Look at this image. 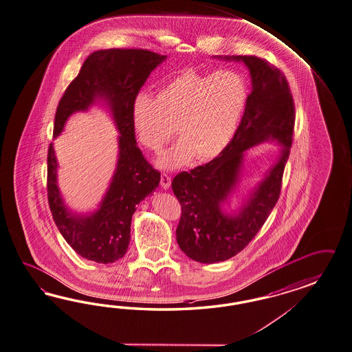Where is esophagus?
Returning a JSON list of instances; mask_svg holds the SVG:
<instances>
[{
    "label": "esophagus",
    "mask_w": 352,
    "mask_h": 352,
    "mask_svg": "<svg viewBox=\"0 0 352 352\" xmlns=\"http://www.w3.org/2000/svg\"><path fill=\"white\" fill-rule=\"evenodd\" d=\"M160 184H162V187L164 188V190H168V188L170 187L171 184L170 175H169V174H166V173H162V179H160Z\"/></svg>",
    "instance_id": "34e87169"
}]
</instances>
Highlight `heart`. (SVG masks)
I'll return each mask as SVG.
<instances>
[{"mask_svg":"<svg viewBox=\"0 0 352 352\" xmlns=\"http://www.w3.org/2000/svg\"><path fill=\"white\" fill-rule=\"evenodd\" d=\"M248 100V82L236 70H184L165 82L155 97L137 96L132 120L141 143L153 152L170 141L175 125L181 140L160 162L165 168H179L193 157L206 162L224 151Z\"/></svg>","mask_w":352,"mask_h":352,"instance_id":"b5f03b06","label":"heart"}]
</instances>
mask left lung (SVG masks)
I'll return each mask as SVG.
<instances>
[{
	"mask_svg": "<svg viewBox=\"0 0 352 352\" xmlns=\"http://www.w3.org/2000/svg\"><path fill=\"white\" fill-rule=\"evenodd\" d=\"M230 58L243 61L252 79V91L237 131L218 157L182 171L171 182L182 206L175 230L178 245L187 256L204 264L237 255L264 226L280 195L295 128V104L285 74L260 57H226ZM269 139L285 146L278 162L239 214L224 216L219 204L236 184L243 152Z\"/></svg>",
	"mask_w": 352,
	"mask_h": 352,
	"instance_id": "left-lung-1",
	"label": "left lung"
}]
</instances>
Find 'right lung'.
Returning a JSON list of instances; mask_svg holds the SVG:
<instances>
[{
    "instance_id": "right-lung-1",
    "label": "right lung",
    "mask_w": 352,
    "mask_h": 352,
    "mask_svg": "<svg viewBox=\"0 0 352 352\" xmlns=\"http://www.w3.org/2000/svg\"><path fill=\"white\" fill-rule=\"evenodd\" d=\"M165 57L141 48L96 51L87 57L57 104L55 137L70 115L86 110L96 98L109 102L122 134L111 184L100 209L88 217L74 215L65 208L57 188L52 143L48 147L47 196L52 218L70 248L87 260L110 264L125 255L137 205L160 183V171L153 169L135 143L132 109L146 79Z\"/></svg>"
}]
</instances>
